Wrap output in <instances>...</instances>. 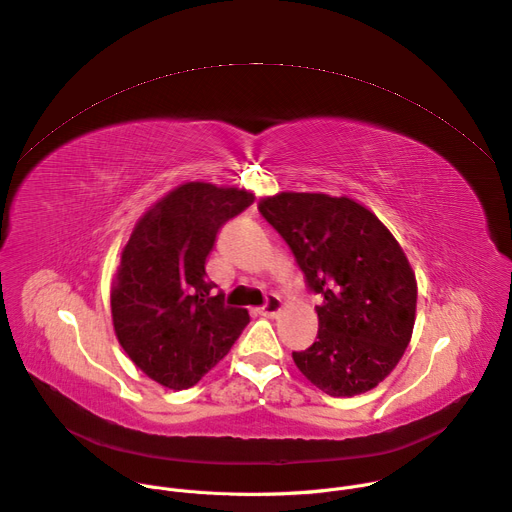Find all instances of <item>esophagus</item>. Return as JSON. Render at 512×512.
<instances>
[{
  "label": "esophagus",
  "instance_id": "1",
  "mask_svg": "<svg viewBox=\"0 0 512 512\" xmlns=\"http://www.w3.org/2000/svg\"><path fill=\"white\" fill-rule=\"evenodd\" d=\"M282 312V300L277 298V296H267V302L259 308V314L261 316H267V318H273V316H277Z\"/></svg>",
  "mask_w": 512,
  "mask_h": 512
}]
</instances>
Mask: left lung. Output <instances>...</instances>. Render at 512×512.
I'll return each instance as SVG.
<instances>
[{
    "label": "left lung",
    "instance_id": "8db88e82",
    "mask_svg": "<svg viewBox=\"0 0 512 512\" xmlns=\"http://www.w3.org/2000/svg\"><path fill=\"white\" fill-rule=\"evenodd\" d=\"M320 294L318 335L294 351L302 374L329 396L376 388L402 359L414 327V271L380 218L351 198L282 192L259 202Z\"/></svg>",
    "mask_w": 512,
    "mask_h": 512
}]
</instances>
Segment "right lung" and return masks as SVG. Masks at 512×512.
Instances as JSON below:
<instances>
[{
  "label": "right lung",
  "instance_id": "obj_1",
  "mask_svg": "<svg viewBox=\"0 0 512 512\" xmlns=\"http://www.w3.org/2000/svg\"><path fill=\"white\" fill-rule=\"evenodd\" d=\"M253 200L239 188L183 183L136 222L122 251L110 294L114 331L134 365L165 388L198 384L247 327L245 308L212 296L206 257L220 226Z\"/></svg>",
  "mask_w": 512,
  "mask_h": 512
}]
</instances>
